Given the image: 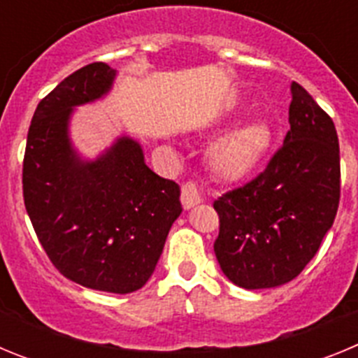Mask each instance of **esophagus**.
Listing matches in <instances>:
<instances>
[{"label": "esophagus", "mask_w": 358, "mask_h": 358, "mask_svg": "<svg viewBox=\"0 0 358 358\" xmlns=\"http://www.w3.org/2000/svg\"><path fill=\"white\" fill-rule=\"evenodd\" d=\"M201 201L202 197H201V189H199V186L192 181L185 182L181 188L182 208H185V210H189V208H194L195 204H199Z\"/></svg>", "instance_id": "esophagus-1"}]
</instances>
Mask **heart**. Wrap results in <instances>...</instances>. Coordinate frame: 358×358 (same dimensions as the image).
<instances>
[{
	"label": "heart",
	"mask_w": 358,
	"mask_h": 358,
	"mask_svg": "<svg viewBox=\"0 0 358 358\" xmlns=\"http://www.w3.org/2000/svg\"><path fill=\"white\" fill-rule=\"evenodd\" d=\"M273 141L265 122H249L227 132L210 148V164L222 179H240L258 169Z\"/></svg>",
	"instance_id": "b5f03b06"
}]
</instances>
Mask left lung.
I'll use <instances>...</instances> for the list:
<instances>
[{
  "label": "left lung",
  "instance_id": "left-lung-1",
  "mask_svg": "<svg viewBox=\"0 0 358 358\" xmlns=\"http://www.w3.org/2000/svg\"><path fill=\"white\" fill-rule=\"evenodd\" d=\"M290 131L264 172L213 202L215 256L242 289H271L301 273L334 224L341 199L339 138L330 116L292 82Z\"/></svg>",
  "mask_w": 358,
  "mask_h": 358
}]
</instances>
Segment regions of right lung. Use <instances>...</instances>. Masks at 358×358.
<instances>
[{
    "instance_id": "obj_1",
    "label": "right lung",
    "mask_w": 358,
    "mask_h": 358,
    "mask_svg": "<svg viewBox=\"0 0 358 358\" xmlns=\"http://www.w3.org/2000/svg\"><path fill=\"white\" fill-rule=\"evenodd\" d=\"M115 75L106 62H93L41 100L28 129L23 197L37 238L62 276L129 294L152 276L182 208L179 185L148 169L138 141L123 136L94 161L73 150V107L103 96Z\"/></svg>"
}]
</instances>
